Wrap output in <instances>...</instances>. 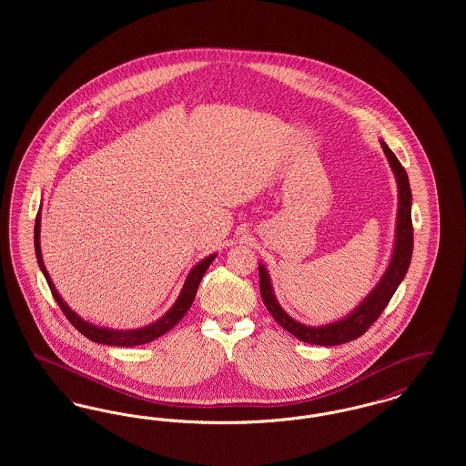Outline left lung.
<instances>
[{
	"mask_svg": "<svg viewBox=\"0 0 466 466\" xmlns=\"http://www.w3.org/2000/svg\"><path fill=\"white\" fill-rule=\"evenodd\" d=\"M380 147L384 150V156L388 158L391 171L397 177L399 187V213H397V230H395V246L393 255L390 260V266L382 278L379 279L374 289L351 310L346 318L337 319L329 325L321 327H308L304 323L295 321L289 316L285 309L279 306L274 289L270 285V276L267 272L264 264H258V274H260V293L262 300L266 304L267 310L272 314V318L287 330L295 335L302 342L316 344V346H339L344 342H350L358 339L360 335L369 330V327L380 316V312L391 300L393 293L399 289L401 279L405 278L410 258H412V248H414V232H412V192L409 185V177L405 169L401 167L397 156L390 150V147L380 141Z\"/></svg>",
	"mask_w": 466,
	"mask_h": 466,
	"instance_id": "left-lung-1",
	"label": "left lung"
}]
</instances>
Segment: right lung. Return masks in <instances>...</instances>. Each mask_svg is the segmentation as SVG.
<instances>
[{
  "label": "right lung",
  "instance_id": "1",
  "mask_svg": "<svg viewBox=\"0 0 466 466\" xmlns=\"http://www.w3.org/2000/svg\"><path fill=\"white\" fill-rule=\"evenodd\" d=\"M40 222H42V215L38 211L36 215V222H35V253H36V260H38V266L40 270L44 272L45 279L48 283V289L52 291L56 302L59 304V308L65 312L69 323L82 333L86 335L87 339H90L92 342H97V344H106V346H120V348H131V346H141V344H147L150 340H156L160 335H164L166 332H169L177 321L187 314V310L190 309L194 299H196V293L199 289L200 279L204 276V272L208 270V267L211 266V262L215 260L217 253L202 258L198 266L194 267L187 279H185V285L177 295V302L173 304V308L167 310L162 318H158L154 323L143 327V329H136V330H113V329H105V327H97V325H92L89 321L82 319L75 310L67 308L66 302L63 300V297L57 293V289L54 287L48 272H46V267L44 264V258H42V246H40Z\"/></svg>",
  "mask_w": 466,
  "mask_h": 466
}]
</instances>
